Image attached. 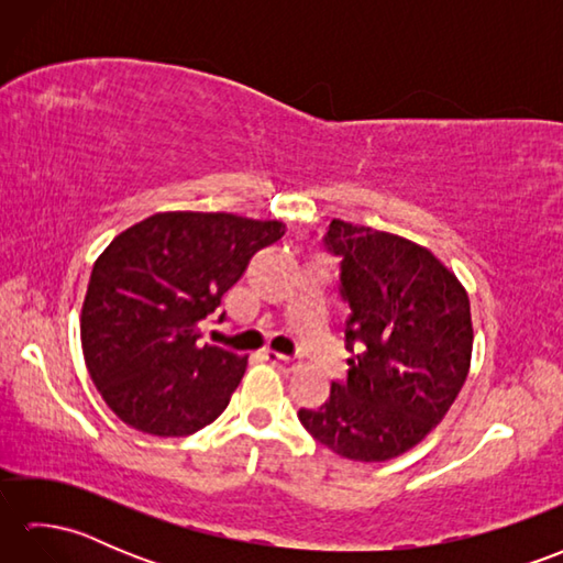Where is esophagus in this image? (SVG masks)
<instances>
[{
  "instance_id": "1",
  "label": "esophagus",
  "mask_w": 563,
  "mask_h": 563,
  "mask_svg": "<svg viewBox=\"0 0 563 563\" xmlns=\"http://www.w3.org/2000/svg\"><path fill=\"white\" fill-rule=\"evenodd\" d=\"M263 357H266L268 363H273V365H290L292 363V357H288V355H283V353H278V351H263Z\"/></svg>"
}]
</instances>
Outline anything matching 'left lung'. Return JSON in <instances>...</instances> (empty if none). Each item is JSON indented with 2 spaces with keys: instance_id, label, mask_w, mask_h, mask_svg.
<instances>
[{
  "instance_id": "8db88e82",
  "label": "left lung",
  "mask_w": 563,
  "mask_h": 563,
  "mask_svg": "<svg viewBox=\"0 0 563 563\" xmlns=\"http://www.w3.org/2000/svg\"><path fill=\"white\" fill-rule=\"evenodd\" d=\"M327 251L341 258L349 377L297 418L353 462H385L418 445L457 399L472 361L470 297L428 249L331 220Z\"/></svg>"
}]
</instances>
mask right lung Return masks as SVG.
Instances as JSON below:
<instances>
[{
  "label": "right lung",
  "instance_id": "obj_1",
  "mask_svg": "<svg viewBox=\"0 0 563 563\" xmlns=\"http://www.w3.org/2000/svg\"><path fill=\"white\" fill-rule=\"evenodd\" d=\"M283 234L278 220L157 212L106 246L84 297L81 351L123 423L181 438L227 409L246 355L202 343L198 324L220 307L251 256Z\"/></svg>",
  "mask_w": 563,
  "mask_h": 563
}]
</instances>
